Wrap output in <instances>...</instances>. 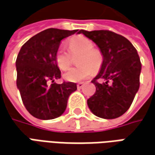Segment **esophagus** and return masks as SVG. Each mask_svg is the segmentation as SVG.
Listing matches in <instances>:
<instances>
[{"mask_svg":"<svg viewBox=\"0 0 155 155\" xmlns=\"http://www.w3.org/2000/svg\"><path fill=\"white\" fill-rule=\"evenodd\" d=\"M84 83H78V84H77V87H78V89H80V88H82L83 87H84Z\"/></svg>","mask_w":155,"mask_h":155,"instance_id":"1","label":"esophagus"}]
</instances>
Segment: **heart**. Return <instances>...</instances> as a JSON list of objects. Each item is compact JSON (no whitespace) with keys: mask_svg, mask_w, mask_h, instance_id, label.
I'll return each mask as SVG.
<instances>
[{"mask_svg":"<svg viewBox=\"0 0 155 155\" xmlns=\"http://www.w3.org/2000/svg\"><path fill=\"white\" fill-rule=\"evenodd\" d=\"M68 49L60 47L55 54V61L61 70L66 71L71 64V55L81 54L78 60V67H72L64 74V78L68 82L78 83L87 79L94 74V70L98 71L103 62V55L99 50L94 48L90 39L78 35L72 37L68 41ZM71 53H70V52Z\"/></svg>","mask_w":155,"mask_h":155,"instance_id":"heart-1","label":"heart"}]
</instances>
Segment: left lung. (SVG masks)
Masks as SVG:
<instances>
[{
	"label": "left lung",
	"mask_w": 155,
	"mask_h": 155,
	"mask_svg": "<svg viewBox=\"0 0 155 155\" xmlns=\"http://www.w3.org/2000/svg\"><path fill=\"white\" fill-rule=\"evenodd\" d=\"M79 34L93 40L103 55L100 72L92 80L96 91L87 100L88 108L104 119L122 116L140 85L142 64L137 51L128 39L110 30H80Z\"/></svg>",
	"instance_id": "1"
}]
</instances>
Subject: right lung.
Masks as SVG:
<instances>
[{
    "mask_svg": "<svg viewBox=\"0 0 155 155\" xmlns=\"http://www.w3.org/2000/svg\"><path fill=\"white\" fill-rule=\"evenodd\" d=\"M78 31L48 28L28 39L19 51L17 87L27 110L38 119L51 120L61 116L69 96L77 90L75 83L54 82L61 77L55 61L61 41ZM48 81L52 83L50 86Z\"/></svg>",
    "mask_w": 155,
    "mask_h": 155,
    "instance_id": "right-lung-1",
    "label": "right lung"
}]
</instances>
